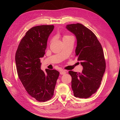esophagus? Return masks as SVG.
<instances>
[{"label":"esophagus","mask_w":120,"mask_h":120,"mask_svg":"<svg viewBox=\"0 0 120 120\" xmlns=\"http://www.w3.org/2000/svg\"><path fill=\"white\" fill-rule=\"evenodd\" d=\"M67 73V71H65V70H62L60 71V74L63 75H64Z\"/></svg>","instance_id":"34e87169"}]
</instances>
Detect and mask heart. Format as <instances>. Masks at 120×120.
<instances>
[{
	"label": "heart",
	"mask_w": 120,
	"mask_h": 120,
	"mask_svg": "<svg viewBox=\"0 0 120 120\" xmlns=\"http://www.w3.org/2000/svg\"><path fill=\"white\" fill-rule=\"evenodd\" d=\"M67 37V36H64V37Z\"/></svg>",
	"instance_id": "heart-1"
}]
</instances>
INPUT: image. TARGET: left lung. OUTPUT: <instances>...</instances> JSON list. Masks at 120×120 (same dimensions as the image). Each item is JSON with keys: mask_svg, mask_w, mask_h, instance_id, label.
<instances>
[{"mask_svg": "<svg viewBox=\"0 0 120 120\" xmlns=\"http://www.w3.org/2000/svg\"><path fill=\"white\" fill-rule=\"evenodd\" d=\"M68 30L77 40L75 56L83 67L81 73L68 71L75 97L88 98L99 88L106 70L102 46L93 32L81 23L68 24Z\"/></svg>", "mask_w": 120, "mask_h": 120, "instance_id": "8db88e82", "label": "left lung"}]
</instances>
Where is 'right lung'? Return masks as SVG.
Wrapping results in <instances>:
<instances>
[{"label": "right lung", "instance_id": "obj_1", "mask_svg": "<svg viewBox=\"0 0 120 120\" xmlns=\"http://www.w3.org/2000/svg\"><path fill=\"white\" fill-rule=\"evenodd\" d=\"M53 25H42L30 29L21 39L15 53L18 76L28 94L39 101H46L53 96L60 72L41 68L47 41Z\"/></svg>", "mask_w": 120, "mask_h": 120}]
</instances>
